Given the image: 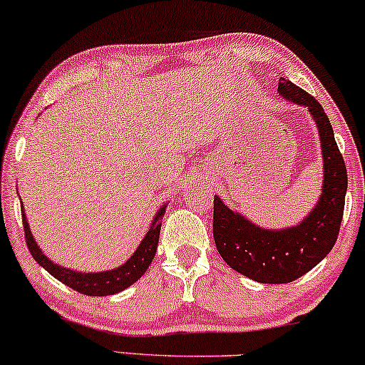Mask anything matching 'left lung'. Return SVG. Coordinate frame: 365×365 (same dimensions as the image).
I'll return each mask as SVG.
<instances>
[{
  "label": "left lung",
  "instance_id": "left-lung-1",
  "mask_svg": "<svg viewBox=\"0 0 365 365\" xmlns=\"http://www.w3.org/2000/svg\"><path fill=\"white\" fill-rule=\"evenodd\" d=\"M278 96L309 108L319 129L324 159L320 197L295 226L268 230L255 225L215 196L212 235L221 258L235 272L259 283H290L317 267L334 248L342 223L347 169L337 148L327 113L310 93L280 78Z\"/></svg>",
  "mask_w": 365,
  "mask_h": 365
}]
</instances>
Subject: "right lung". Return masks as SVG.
Instances as JSON below:
<instances>
[{"label":"right lung","mask_w":365,"mask_h":365,"mask_svg":"<svg viewBox=\"0 0 365 365\" xmlns=\"http://www.w3.org/2000/svg\"><path fill=\"white\" fill-rule=\"evenodd\" d=\"M23 205V202H21ZM165 207L168 205H163L159 207V211L155 212V216L150 221L148 233L142 238L140 245L137 246L135 252L132 253V257L127 259L125 263H122L120 267L112 268V269H103V272H77V269L65 268L61 264L51 262V259L43 255L41 248L33 238L30 225L26 221L25 210H21L23 216V228H25V238L28 250H30L31 257L35 258V262L43 267L51 277H55L56 280L72 288V290L83 293L88 297H106L113 295V293H119L125 288L139 280V278L148 272V268L153 263L158 252V243H159V233H160V220H163Z\"/></svg>","instance_id":"right-lung-1"}]
</instances>
